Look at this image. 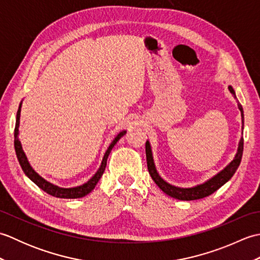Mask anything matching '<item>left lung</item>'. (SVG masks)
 <instances>
[{"instance_id":"obj_1","label":"left lung","mask_w":260,"mask_h":260,"mask_svg":"<svg viewBox=\"0 0 260 260\" xmlns=\"http://www.w3.org/2000/svg\"><path fill=\"white\" fill-rule=\"evenodd\" d=\"M228 89L236 98V92L234 90V88L231 86H228ZM238 108L241 113L242 129H244V109H242V106L239 103H238ZM242 151H244V139L241 137L235 158L223 170L220 171L219 173H217L214 176H212L211 179H209L202 184H198L192 187H179V186H174L172 184L168 183L167 181H164L161 176H159V174L157 173V170L155 168V164H154L150 142L146 141V144H145L147 169H148V172H150L152 176L153 181L155 182L159 189H161L164 193H167L168 196L178 199V200H183V201L198 200V199L206 198L210 194H212L213 192L217 191L219 187H221L224 183H227V182L233 178V175L236 173L237 169L239 167V164L241 162V157H242Z\"/></svg>"}]
</instances>
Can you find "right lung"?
I'll return each instance as SVG.
<instances>
[{
  "label": "right lung",
  "instance_id": "obj_1",
  "mask_svg": "<svg viewBox=\"0 0 260 260\" xmlns=\"http://www.w3.org/2000/svg\"><path fill=\"white\" fill-rule=\"evenodd\" d=\"M21 106H22V102L20 103V106L18 109V113H16V121H15V128H14V148H15V153H16V157H18V161L21 165L22 170H23L24 174L29 178L33 183H36L40 189H42L45 192H47L48 194H50L54 198H59V199H78L87 196L88 193H90L93 189H95L96 184L98 183V181L101 180L102 175L104 173L105 169H106V164H107V158L109 153L112 152L113 147L116 145L120 137H123L126 134V131H121L120 133L115 137L114 141L110 143V145L108 146L106 153L103 157V161L101 167L97 170V172L91 176L90 180H88L86 183L75 186V187H60L56 184H52L50 182L45 180L42 176L39 175L35 170L32 169L30 165L29 161H27V157L25 155V153L22 148L21 142L19 140V127H20V116H21Z\"/></svg>",
  "mask_w": 260,
  "mask_h": 260
}]
</instances>
